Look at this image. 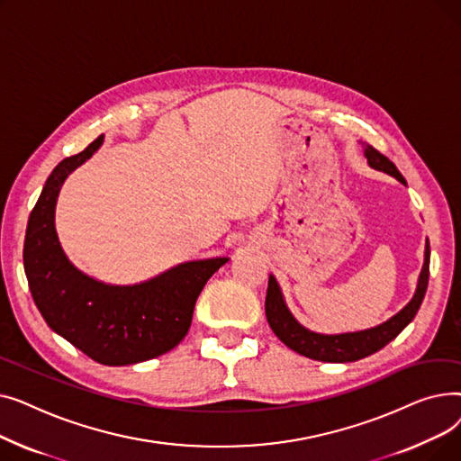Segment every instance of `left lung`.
<instances>
[{
    "instance_id": "left-lung-1",
    "label": "left lung",
    "mask_w": 461,
    "mask_h": 461,
    "mask_svg": "<svg viewBox=\"0 0 461 461\" xmlns=\"http://www.w3.org/2000/svg\"><path fill=\"white\" fill-rule=\"evenodd\" d=\"M365 157L368 158V164L374 169H379V172L396 177L400 183H405L403 176L398 172L394 162H391L377 149H374L372 145H365ZM428 278H429V243L426 240L424 265L419 276L417 292L413 299L409 301V304L403 306L396 316H393L389 321L366 330L344 332V334H320V332H312L304 329L292 316V312L287 310L285 301L282 297L280 285L276 278L271 275L269 285H267V299H265V316H267V321L273 332L289 349L297 351L299 355H304L313 360H321V362H353L384 348L391 340H394V338L411 321H413L426 295Z\"/></svg>"
}]
</instances>
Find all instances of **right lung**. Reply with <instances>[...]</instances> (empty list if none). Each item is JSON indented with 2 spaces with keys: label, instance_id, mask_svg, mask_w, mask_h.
Returning <instances> with one entry per match:
<instances>
[{
  "label": "right lung",
  "instance_id": "right-lung-1",
  "mask_svg": "<svg viewBox=\"0 0 461 461\" xmlns=\"http://www.w3.org/2000/svg\"><path fill=\"white\" fill-rule=\"evenodd\" d=\"M104 136L63 158L30 214L23 271L41 316L54 332L106 366L136 365L174 349L186 336L194 304L228 258L186 261L134 285L95 280L72 265L54 226L63 181L101 148Z\"/></svg>",
  "mask_w": 461,
  "mask_h": 461
}]
</instances>
